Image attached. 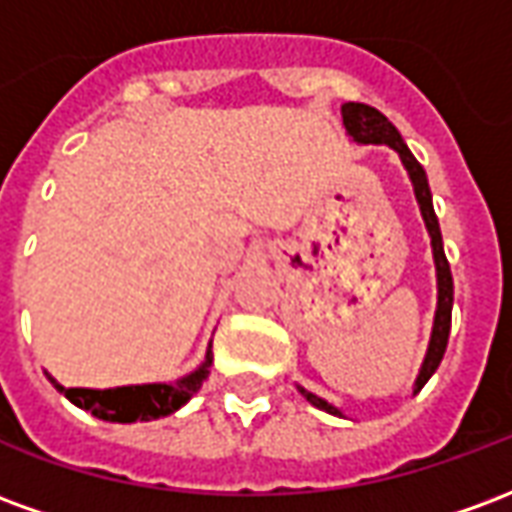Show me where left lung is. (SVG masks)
Listing matches in <instances>:
<instances>
[{
	"label": "left lung",
	"mask_w": 512,
	"mask_h": 512,
	"mask_svg": "<svg viewBox=\"0 0 512 512\" xmlns=\"http://www.w3.org/2000/svg\"><path fill=\"white\" fill-rule=\"evenodd\" d=\"M343 126L348 131V136L359 142V145H389L395 150L403 167H406L408 178H411V186H414V197L419 202V213L425 219V227H428L430 246H433V263H436V285H439V301H436V318H433V332H430V345L428 354H425V362L419 367V376L414 381V395H417L422 386L428 384V378L439 370L441 359H444V351H447V340H450V323H452V274L450 263H447V255H444V244H441V230L439 219H436V211H433V200H430V186L428 175L419 164L417 158L411 156V150L403 142V136L397 131L389 120H386L378 109L367 104H354L348 101L343 104ZM299 392L307 400H310L315 408H323L329 414H337L343 417L340 408H334L332 403H326L323 397L312 395L304 386H299Z\"/></svg>",
	"instance_id": "1"
}]
</instances>
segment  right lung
Listing matches in <instances>:
<instances>
[{
    "label": "right lung",
    "instance_id": "add662e5",
    "mask_svg": "<svg viewBox=\"0 0 512 512\" xmlns=\"http://www.w3.org/2000/svg\"><path fill=\"white\" fill-rule=\"evenodd\" d=\"M213 365V351L208 345L205 362L194 373L178 378L175 384H139V386H115V389H82V386H62L60 381H49L57 392L71 400L73 406L93 411V417L106 422H150V419L167 417L180 406H186L202 381L208 378Z\"/></svg>",
    "mask_w": 512,
    "mask_h": 512
}]
</instances>
